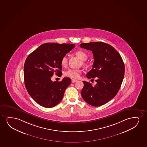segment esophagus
I'll return each mask as SVG.
<instances>
[{
  "label": "esophagus",
  "instance_id": "obj_1",
  "mask_svg": "<svg viewBox=\"0 0 147 147\" xmlns=\"http://www.w3.org/2000/svg\"><path fill=\"white\" fill-rule=\"evenodd\" d=\"M77 80H75V79H72V83H75V82H77Z\"/></svg>",
  "mask_w": 147,
  "mask_h": 147
}]
</instances>
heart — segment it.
<instances>
[{"instance_id":"obj_1","label":"heart","mask_w":147,"mask_h":147,"mask_svg":"<svg viewBox=\"0 0 147 147\" xmlns=\"http://www.w3.org/2000/svg\"><path fill=\"white\" fill-rule=\"evenodd\" d=\"M76 55L82 61H85L88 58L87 54L83 51H78L75 53ZM83 65H85V63L83 61L82 63ZM61 65L63 67H66L68 65V58L66 56H63L61 60ZM81 71L80 70L76 69H69L64 73L65 76L72 79L78 78L80 76Z\"/></svg>"}]
</instances>
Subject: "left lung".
<instances>
[{
    "label": "left lung",
    "instance_id": "left-lung-1",
    "mask_svg": "<svg viewBox=\"0 0 147 147\" xmlns=\"http://www.w3.org/2000/svg\"><path fill=\"white\" fill-rule=\"evenodd\" d=\"M80 47L93 52V65L86 77L91 80L96 78L97 82L93 86L89 82L83 81L81 95L89 105L101 106L118 93L124 78V62L116 50L104 42L83 43Z\"/></svg>",
    "mask_w": 147,
    "mask_h": 147
}]
</instances>
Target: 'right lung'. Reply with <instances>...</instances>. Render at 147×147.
Segmentation results:
<instances>
[{
    "mask_svg": "<svg viewBox=\"0 0 147 147\" xmlns=\"http://www.w3.org/2000/svg\"><path fill=\"white\" fill-rule=\"evenodd\" d=\"M75 47L74 44L46 43L31 53L24 65L25 87L31 97L42 107L52 108L62 100L71 82L69 78L52 81L55 73L61 76V60Z\"/></svg>",
    "mask_w": 147,
    "mask_h": 147,
    "instance_id": "obj_1",
    "label": "right lung"
}]
</instances>
